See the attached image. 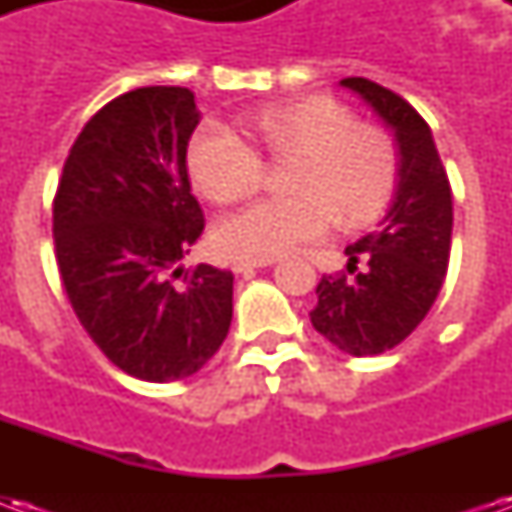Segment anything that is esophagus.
<instances>
[{
    "mask_svg": "<svg viewBox=\"0 0 512 512\" xmlns=\"http://www.w3.org/2000/svg\"><path fill=\"white\" fill-rule=\"evenodd\" d=\"M266 266H274V260H238V263H233V271L235 274H252L255 268Z\"/></svg>",
    "mask_w": 512,
    "mask_h": 512,
    "instance_id": "34e87169",
    "label": "esophagus"
}]
</instances>
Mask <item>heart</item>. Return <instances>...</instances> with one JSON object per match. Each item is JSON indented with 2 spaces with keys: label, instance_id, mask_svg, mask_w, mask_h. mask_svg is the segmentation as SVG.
Listing matches in <instances>:
<instances>
[{
  "label": "heart",
  "instance_id": "heart-1",
  "mask_svg": "<svg viewBox=\"0 0 512 512\" xmlns=\"http://www.w3.org/2000/svg\"><path fill=\"white\" fill-rule=\"evenodd\" d=\"M244 134L277 156H296L290 197H268L224 216L216 246L235 260H274L321 238L337 219L354 227L384 211L397 180L392 139L354 117L332 98L271 104L241 120ZM186 167L194 189L211 202H235L260 186V158L241 136L219 123L191 136Z\"/></svg>",
  "mask_w": 512,
  "mask_h": 512
}]
</instances>
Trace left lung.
<instances>
[{"label":"left lung","instance_id":"1","mask_svg":"<svg viewBox=\"0 0 512 512\" xmlns=\"http://www.w3.org/2000/svg\"><path fill=\"white\" fill-rule=\"evenodd\" d=\"M340 87L359 95L395 136L397 186L376 233L345 246L348 273L357 277H323L310 321L343 354L376 356L403 343L439 296L450 263L452 191L414 106L362 76Z\"/></svg>","mask_w":512,"mask_h":512}]
</instances>
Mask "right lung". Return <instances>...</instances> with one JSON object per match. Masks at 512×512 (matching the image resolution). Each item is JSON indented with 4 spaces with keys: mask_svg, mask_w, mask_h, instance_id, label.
Segmentation results:
<instances>
[{
    "mask_svg": "<svg viewBox=\"0 0 512 512\" xmlns=\"http://www.w3.org/2000/svg\"><path fill=\"white\" fill-rule=\"evenodd\" d=\"M197 123L189 87L120 95L82 128L54 197L76 318L109 362L153 384L194 376L233 321V274L180 266L205 227L186 169Z\"/></svg>",
    "mask_w": 512,
    "mask_h": 512,
    "instance_id": "1",
    "label": "right lung"
}]
</instances>
